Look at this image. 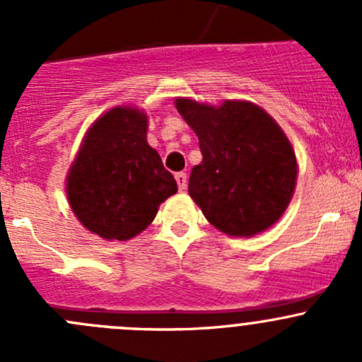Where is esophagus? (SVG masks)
<instances>
[{
  "label": "esophagus",
  "instance_id": "esophagus-1",
  "mask_svg": "<svg viewBox=\"0 0 362 362\" xmlns=\"http://www.w3.org/2000/svg\"><path fill=\"white\" fill-rule=\"evenodd\" d=\"M175 180H177L178 189H180V191H185V187H187V175H185L184 171H180V173L175 175Z\"/></svg>",
  "mask_w": 362,
  "mask_h": 362
}]
</instances>
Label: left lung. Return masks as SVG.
Segmentation results:
<instances>
[{"instance_id":"obj_1","label":"left lung","mask_w":362,"mask_h":362,"mask_svg":"<svg viewBox=\"0 0 362 362\" xmlns=\"http://www.w3.org/2000/svg\"><path fill=\"white\" fill-rule=\"evenodd\" d=\"M175 107L199 140L203 160L192 168L189 194L206 221L229 236L272 228L293 199L298 163L286 133L261 107H221L187 98Z\"/></svg>"}]
</instances>
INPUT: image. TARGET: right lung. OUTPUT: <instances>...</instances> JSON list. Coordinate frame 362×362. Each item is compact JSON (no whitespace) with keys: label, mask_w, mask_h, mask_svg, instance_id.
Here are the masks:
<instances>
[{"label":"right lung","mask_w":362,"mask_h":362,"mask_svg":"<svg viewBox=\"0 0 362 362\" xmlns=\"http://www.w3.org/2000/svg\"><path fill=\"white\" fill-rule=\"evenodd\" d=\"M177 189L147 144V115L131 107L112 108L89 127L66 178L69 206L83 228L119 242L140 235Z\"/></svg>","instance_id":"right-lung-1"}]
</instances>
